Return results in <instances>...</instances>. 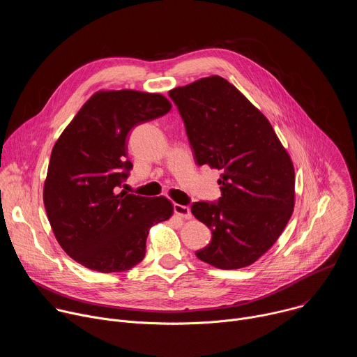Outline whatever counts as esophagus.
Masks as SVG:
<instances>
[{
    "instance_id": "1",
    "label": "esophagus",
    "mask_w": 357,
    "mask_h": 357,
    "mask_svg": "<svg viewBox=\"0 0 357 357\" xmlns=\"http://www.w3.org/2000/svg\"><path fill=\"white\" fill-rule=\"evenodd\" d=\"M174 212L182 218V219H190L192 218V213H190V209L188 206H183V205H179V203H175L174 205Z\"/></svg>"
}]
</instances>
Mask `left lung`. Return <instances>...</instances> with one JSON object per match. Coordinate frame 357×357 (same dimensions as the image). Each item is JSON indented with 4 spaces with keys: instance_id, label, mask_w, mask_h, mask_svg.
I'll list each match as a JSON object with an SVG mask.
<instances>
[{
    "instance_id": "8db88e82",
    "label": "left lung",
    "mask_w": 357,
    "mask_h": 357,
    "mask_svg": "<svg viewBox=\"0 0 357 357\" xmlns=\"http://www.w3.org/2000/svg\"><path fill=\"white\" fill-rule=\"evenodd\" d=\"M197 165L222 171V197L195 202L193 216L212 230L196 257L236 270L257 261L285 229L295 205V172L267 117L220 76L172 89Z\"/></svg>"
}]
</instances>
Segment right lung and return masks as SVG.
I'll return each instance as SVG.
<instances>
[{
  "label": "right lung",
  "mask_w": 357,
  "mask_h": 357,
  "mask_svg": "<svg viewBox=\"0 0 357 357\" xmlns=\"http://www.w3.org/2000/svg\"><path fill=\"white\" fill-rule=\"evenodd\" d=\"M160 93L100 90L58 138L43 185L54 234L79 264L100 273L127 271L142 261L149 229L174 213L164 196L120 192L132 164L127 135L171 110Z\"/></svg>",
  "instance_id": "right-lung-1"
}]
</instances>
